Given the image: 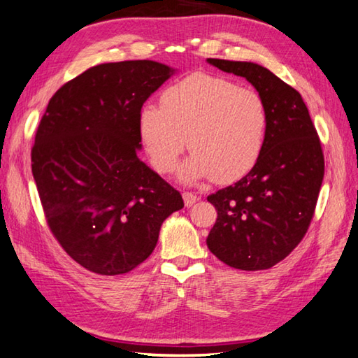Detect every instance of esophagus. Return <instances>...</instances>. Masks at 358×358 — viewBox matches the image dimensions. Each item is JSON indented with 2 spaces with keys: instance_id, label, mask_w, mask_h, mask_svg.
Returning <instances> with one entry per match:
<instances>
[{
  "instance_id": "esophagus-1",
  "label": "esophagus",
  "mask_w": 358,
  "mask_h": 358,
  "mask_svg": "<svg viewBox=\"0 0 358 358\" xmlns=\"http://www.w3.org/2000/svg\"><path fill=\"white\" fill-rule=\"evenodd\" d=\"M197 199H199V197H197L194 192H189V191H185V192H183V201H185L186 207H191L192 203H196Z\"/></svg>"
}]
</instances>
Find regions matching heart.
<instances>
[{
	"mask_svg": "<svg viewBox=\"0 0 358 358\" xmlns=\"http://www.w3.org/2000/svg\"><path fill=\"white\" fill-rule=\"evenodd\" d=\"M161 104L141 112L142 138L157 172H172L186 145L194 153L180 172L185 181L213 177L227 183L257 162L268 131V110L257 92L194 74L169 87Z\"/></svg>",
	"mask_w": 358,
	"mask_h": 358,
	"instance_id": "b5f03b06",
	"label": "heart"
}]
</instances>
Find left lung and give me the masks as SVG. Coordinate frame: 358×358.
<instances>
[{
  "label": "left lung",
  "mask_w": 358,
  "mask_h": 358,
  "mask_svg": "<svg viewBox=\"0 0 358 358\" xmlns=\"http://www.w3.org/2000/svg\"><path fill=\"white\" fill-rule=\"evenodd\" d=\"M245 77L265 101L268 131L254 167L210 194L217 217L207 245L232 268L256 271L281 262L305 237L324 180V151L300 93L264 66L208 58Z\"/></svg>",
  "instance_id": "left-lung-1"
}]
</instances>
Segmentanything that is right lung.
<instances>
[{
    "label": "right lung",
    "instance_id": "1",
    "mask_svg": "<svg viewBox=\"0 0 358 358\" xmlns=\"http://www.w3.org/2000/svg\"><path fill=\"white\" fill-rule=\"evenodd\" d=\"M172 74L150 59L94 66L52 96L36 131L31 171L48 229L96 275L134 270L185 207L137 156L143 102Z\"/></svg>",
    "mask_w": 358,
    "mask_h": 358
}]
</instances>
